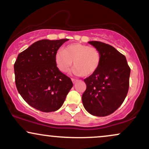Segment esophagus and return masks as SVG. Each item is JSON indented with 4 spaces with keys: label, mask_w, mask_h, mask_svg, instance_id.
<instances>
[{
    "label": "esophagus",
    "mask_w": 149,
    "mask_h": 149,
    "mask_svg": "<svg viewBox=\"0 0 149 149\" xmlns=\"http://www.w3.org/2000/svg\"><path fill=\"white\" fill-rule=\"evenodd\" d=\"M71 80H72V82H73V84H74V83H76V82L78 81V80H77V79H74V78H71Z\"/></svg>",
    "instance_id": "1"
}]
</instances>
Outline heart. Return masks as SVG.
Listing matches in <instances>:
<instances>
[{"label":"heart","mask_w":149,"mask_h":149,"mask_svg":"<svg viewBox=\"0 0 149 149\" xmlns=\"http://www.w3.org/2000/svg\"><path fill=\"white\" fill-rule=\"evenodd\" d=\"M101 59V53L97 48L80 43L71 44L64 49H59L55 55L56 64L61 72H67L73 64V73L84 76H90L97 72Z\"/></svg>","instance_id":"b5f03b06"}]
</instances>
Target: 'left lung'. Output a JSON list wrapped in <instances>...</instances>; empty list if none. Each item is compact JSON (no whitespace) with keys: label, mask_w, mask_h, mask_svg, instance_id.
<instances>
[{"label":"left lung","mask_w":149,"mask_h":149,"mask_svg":"<svg viewBox=\"0 0 149 149\" xmlns=\"http://www.w3.org/2000/svg\"><path fill=\"white\" fill-rule=\"evenodd\" d=\"M101 53V64L97 72L84 80L86 90L82 102L88 113L107 116L123 103L129 90L130 68L123 54L109 44L90 41Z\"/></svg>","instance_id":"left-lung-1"}]
</instances>
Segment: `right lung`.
Masks as SVG:
<instances>
[{"mask_svg": "<svg viewBox=\"0 0 149 149\" xmlns=\"http://www.w3.org/2000/svg\"><path fill=\"white\" fill-rule=\"evenodd\" d=\"M68 40H38L19 53L14 64L19 93L40 111L58 110L73 87L71 78L59 71L55 62L57 50Z\"/></svg>", "mask_w": 149, "mask_h": 149, "instance_id": "1", "label": "right lung"}]
</instances>
